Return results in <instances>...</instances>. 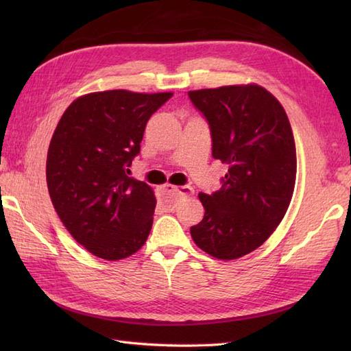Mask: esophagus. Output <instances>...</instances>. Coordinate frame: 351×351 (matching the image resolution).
Here are the masks:
<instances>
[{
    "mask_svg": "<svg viewBox=\"0 0 351 351\" xmlns=\"http://www.w3.org/2000/svg\"><path fill=\"white\" fill-rule=\"evenodd\" d=\"M193 193V189L189 185H184V187H173V185H164L161 189V202L167 211H173L176 206L178 200L184 196H190Z\"/></svg>",
    "mask_w": 351,
    "mask_h": 351,
    "instance_id": "esophagus-1",
    "label": "esophagus"
}]
</instances>
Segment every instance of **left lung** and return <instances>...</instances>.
I'll return each mask as SVG.
<instances>
[{"label": "left lung", "mask_w": 351, "mask_h": 351, "mask_svg": "<svg viewBox=\"0 0 351 351\" xmlns=\"http://www.w3.org/2000/svg\"><path fill=\"white\" fill-rule=\"evenodd\" d=\"M189 96L210 125L213 156L229 167L220 190L199 193L205 215L191 238L217 259L241 258L267 241L288 210L297 173L293 130L280 102L256 84Z\"/></svg>", "instance_id": "8db88e82"}]
</instances>
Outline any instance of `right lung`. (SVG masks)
<instances>
[{"label": "right lung", "instance_id": "1", "mask_svg": "<svg viewBox=\"0 0 351 351\" xmlns=\"http://www.w3.org/2000/svg\"><path fill=\"white\" fill-rule=\"evenodd\" d=\"M173 93L107 90L80 96L51 138L48 191L64 228L95 256H131L147 240L156 200L130 178L145 126Z\"/></svg>", "mask_w": 351, "mask_h": 351}]
</instances>
